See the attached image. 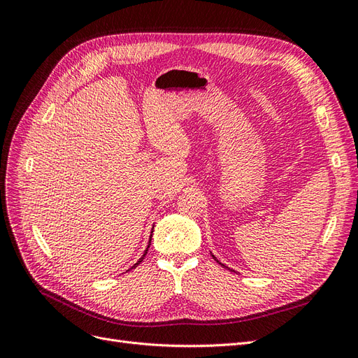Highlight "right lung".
Instances as JSON below:
<instances>
[{
    "label": "right lung",
    "mask_w": 358,
    "mask_h": 358,
    "mask_svg": "<svg viewBox=\"0 0 358 358\" xmlns=\"http://www.w3.org/2000/svg\"><path fill=\"white\" fill-rule=\"evenodd\" d=\"M149 245H150V241H149ZM148 248H149V246H148ZM146 254H148V249H146V251H145V254H143V257H142V258H140V259H138V262H137V263H136V264H134V266H133V267H131V268H134V267H137V266H138V264H140V263H142V262H143V258H145V255H146Z\"/></svg>",
    "instance_id": "add662e5"
}]
</instances>
